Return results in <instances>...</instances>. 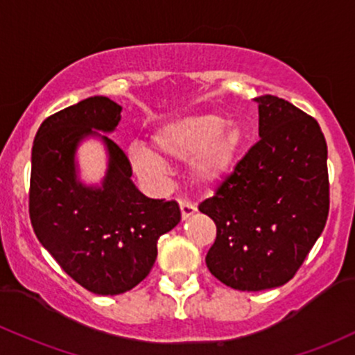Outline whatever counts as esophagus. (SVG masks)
<instances>
[{
	"label": "esophagus",
	"instance_id": "esophagus-1",
	"mask_svg": "<svg viewBox=\"0 0 355 355\" xmlns=\"http://www.w3.org/2000/svg\"><path fill=\"white\" fill-rule=\"evenodd\" d=\"M180 210H182V219L185 220V219H189L192 214L197 212V207H196V204H193V202L180 200Z\"/></svg>",
	"mask_w": 355,
	"mask_h": 355
}]
</instances>
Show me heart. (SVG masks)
<instances>
[{
  "label": "heart",
  "instance_id": "1",
  "mask_svg": "<svg viewBox=\"0 0 355 355\" xmlns=\"http://www.w3.org/2000/svg\"><path fill=\"white\" fill-rule=\"evenodd\" d=\"M246 141L239 124H225L217 114H193L170 121L153 135V145L163 158L187 162L193 178L202 184L217 180L234 166ZM133 168L141 177L155 178L163 173V163L143 145L130 148Z\"/></svg>",
  "mask_w": 355,
  "mask_h": 355
}]
</instances>
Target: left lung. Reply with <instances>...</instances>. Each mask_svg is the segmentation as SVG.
I'll return each mask as SVG.
<instances>
[{
  "mask_svg": "<svg viewBox=\"0 0 355 355\" xmlns=\"http://www.w3.org/2000/svg\"><path fill=\"white\" fill-rule=\"evenodd\" d=\"M259 141L198 210L216 222L205 263L241 291L282 286L329 217L327 143L317 119L276 96L256 97Z\"/></svg>",
  "mask_w": 355,
  "mask_h": 355,
  "instance_id": "left-lung-1",
  "label": "left lung"
}]
</instances>
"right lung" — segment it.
I'll return each mask as SVG.
<instances>
[{
  "label": "right lung",
  "instance_id": "add662e5",
  "mask_svg": "<svg viewBox=\"0 0 355 355\" xmlns=\"http://www.w3.org/2000/svg\"><path fill=\"white\" fill-rule=\"evenodd\" d=\"M121 109L109 97H87L49 116L32 148L35 234L73 282L96 295H119L141 283L157 259L158 237L182 217L175 200L143 196L124 151L97 133L116 130ZM87 135H99L110 155L101 187L76 178L75 150Z\"/></svg>",
  "mask_w": 355,
  "mask_h": 355
}]
</instances>
